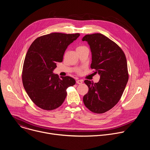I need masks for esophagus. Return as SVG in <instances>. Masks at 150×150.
<instances>
[{
    "instance_id": "obj_1",
    "label": "esophagus",
    "mask_w": 150,
    "mask_h": 150,
    "mask_svg": "<svg viewBox=\"0 0 150 150\" xmlns=\"http://www.w3.org/2000/svg\"><path fill=\"white\" fill-rule=\"evenodd\" d=\"M82 83V80H77L76 81V83H78V84H81Z\"/></svg>"
}]
</instances>
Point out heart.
<instances>
[{
  "label": "heart",
  "mask_w": 150,
  "mask_h": 150,
  "mask_svg": "<svg viewBox=\"0 0 150 150\" xmlns=\"http://www.w3.org/2000/svg\"><path fill=\"white\" fill-rule=\"evenodd\" d=\"M85 48H87L85 46H78L77 48H76V51H78V50H82V49H83ZM81 70L79 69V70H77L76 71V73L78 74H81Z\"/></svg>",
  "instance_id": "b5f03b06"
}]
</instances>
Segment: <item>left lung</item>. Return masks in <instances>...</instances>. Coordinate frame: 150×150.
Here are the masks:
<instances>
[{
  "label": "left lung",
  "mask_w": 150,
  "mask_h": 150,
  "mask_svg": "<svg viewBox=\"0 0 150 150\" xmlns=\"http://www.w3.org/2000/svg\"><path fill=\"white\" fill-rule=\"evenodd\" d=\"M82 41H87L90 46L91 68L100 75L97 83L84 81L88 92L83 101L91 112L104 113L119 102L125 90L129 79L126 58L116 42L101 34H87Z\"/></svg>",
  "instance_id": "obj_1"
}]
</instances>
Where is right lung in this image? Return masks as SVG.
<instances>
[{"instance_id":"obj_1","label":"right lung","mask_w":150,"mask_h":150,"mask_svg":"<svg viewBox=\"0 0 150 150\" xmlns=\"http://www.w3.org/2000/svg\"><path fill=\"white\" fill-rule=\"evenodd\" d=\"M79 33H53L37 38L24 60L22 79L32 101L38 108L52 110L60 107L67 95V89L75 84L71 76L59 78L53 71L62 62L68 46L77 39Z\"/></svg>"}]
</instances>
